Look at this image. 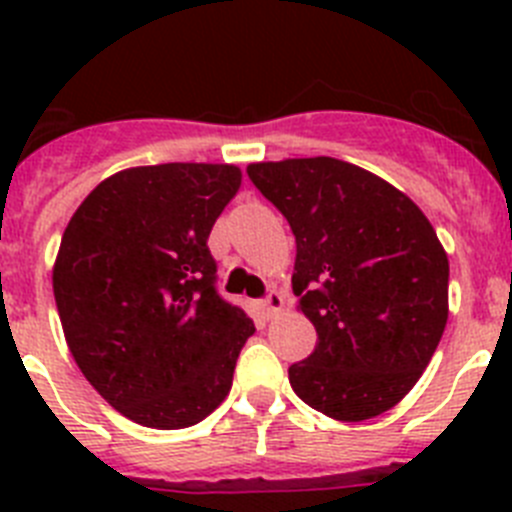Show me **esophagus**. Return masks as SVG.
Instances as JSON below:
<instances>
[{"instance_id":"34e87169","label":"esophagus","mask_w":512,"mask_h":512,"mask_svg":"<svg viewBox=\"0 0 512 512\" xmlns=\"http://www.w3.org/2000/svg\"><path fill=\"white\" fill-rule=\"evenodd\" d=\"M282 307H284V297L279 295L277 289H269L264 300H261V310H264L266 318H274Z\"/></svg>"}]
</instances>
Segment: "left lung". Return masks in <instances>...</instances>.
<instances>
[{
  "label": "left lung",
  "instance_id": "8db88e82",
  "mask_svg": "<svg viewBox=\"0 0 512 512\" xmlns=\"http://www.w3.org/2000/svg\"><path fill=\"white\" fill-rule=\"evenodd\" d=\"M287 217L297 259L292 289L318 330L289 366L302 402L359 423L395 408L425 372L449 320V259L410 197L338 158L248 166Z\"/></svg>",
  "mask_w": 512,
  "mask_h": 512
}]
</instances>
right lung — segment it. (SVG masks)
Listing matches in <instances>:
<instances>
[{"label":"right lung","mask_w":512,"mask_h":512,"mask_svg":"<svg viewBox=\"0 0 512 512\" xmlns=\"http://www.w3.org/2000/svg\"><path fill=\"white\" fill-rule=\"evenodd\" d=\"M241 187L228 164L104 179L63 230L53 295L81 374L117 413L174 431L228 397L253 320L217 295L207 238Z\"/></svg>","instance_id":"right-lung-1"}]
</instances>
